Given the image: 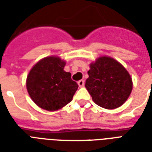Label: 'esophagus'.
Wrapping results in <instances>:
<instances>
[{
  "instance_id": "34e87169",
  "label": "esophagus",
  "mask_w": 152,
  "mask_h": 152,
  "mask_svg": "<svg viewBox=\"0 0 152 152\" xmlns=\"http://www.w3.org/2000/svg\"><path fill=\"white\" fill-rule=\"evenodd\" d=\"M78 85L80 88H82L84 86V80H81L78 81Z\"/></svg>"
}]
</instances>
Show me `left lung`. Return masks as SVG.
Returning a JSON list of instances; mask_svg holds the SVG:
<instances>
[{"label": "left lung", "instance_id": "1", "mask_svg": "<svg viewBox=\"0 0 152 152\" xmlns=\"http://www.w3.org/2000/svg\"><path fill=\"white\" fill-rule=\"evenodd\" d=\"M85 87L93 102L107 110L118 108L132 90V77L125 67L108 56L99 57L90 64Z\"/></svg>", "mask_w": 152, "mask_h": 152}]
</instances>
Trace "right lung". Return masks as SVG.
Listing matches in <instances>:
<instances>
[{
  "mask_svg": "<svg viewBox=\"0 0 152 152\" xmlns=\"http://www.w3.org/2000/svg\"><path fill=\"white\" fill-rule=\"evenodd\" d=\"M66 62L57 56L44 57L27 75V92L34 103L48 111L63 108L72 101L78 84L64 70Z\"/></svg>",
  "mask_w": 152,
  "mask_h": 152,
  "instance_id": "obj_1",
  "label": "right lung"
}]
</instances>
